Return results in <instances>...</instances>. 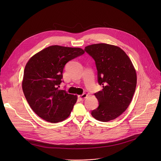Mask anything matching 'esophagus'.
Listing matches in <instances>:
<instances>
[{"label":"esophagus","instance_id":"esophagus-1","mask_svg":"<svg viewBox=\"0 0 161 161\" xmlns=\"http://www.w3.org/2000/svg\"><path fill=\"white\" fill-rule=\"evenodd\" d=\"M87 93H83L82 95H79V96H78V98H79V99L80 100L82 101V100H84L87 97Z\"/></svg>","mask_w":161,"mask_h":161}]
</instances>
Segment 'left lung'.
Instances as JSON below:
<instances>
[{
	"mask_svg": "<svg viewBox=\"0 0 161 161\" xmlns=\"http://www.w3.org/2000/svg\"><path fill=\"white\" fill-rule=\"evenodd\" d=\"M84 51L94 59L98 84L103 86L101 91L94 93L99 105L92 110V116L100 121L113 120L131 102L137 83L136 70L128 55L118 46L93 44Z\"/></svg>",
	"mask_w": 161,
	"mask_h": 161,
	"instance_id": "8db88e82",
	"label": "left lung"
}]
</instances>
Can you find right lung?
Here are the masks:
<instances>
[{"instance_id":"right-lung-1","label":"right lung","mask_w":161,"mask_h":161,"mask_svg":"<svg viewBox=\"0 0 161 161\" xmlns=\"http://www.w3.org/2000/svg\"><path fill=\"white\" fill-rule=\"evenodd\" d=\"M79 47L54 45L32 56L23 74L22 89L33 111L51 123H58L69 116L77 102V95L59 90L63 72L69 61L82 55Z\"/></svg>"}]
</instances>
